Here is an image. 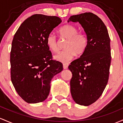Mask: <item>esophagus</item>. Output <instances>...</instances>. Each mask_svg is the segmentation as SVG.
<instances>
[{
  "label": "esophagus",
  "mask_w": 123,
  "mask_h": 123,
  "mask_svg": "<svg viewBox=\"0 0 123 123\" xmlns=\"http://www.w3.org/2000/svg\"><path fill=\"white\" fill-rule=\"evenodd\" d=\"M63 68L64 69H67L68 68V63H63Z\"/></svg>",
  "instance_id": "34e87169"
}]
</instances>
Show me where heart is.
I'll use <instances>...</instances> for the list:
<instances>
[{
    "label": "heart",
    "instance_id": "heart-1",
    "mask_svg": "<svg viewBox=\"0 0 123 123\" xmlns=\"http://www.w3.org/2000/svg\"><path fill=\"white\" fill-rule=\"evenodd\" d=\"M60 37L67 39L65 50L61 51L54 56L57 61L67 63L72 60L75 55H82L85 52L88 45L86 35L83 32H78V29L70 24L64 25L59 29ZM48 48L53 52L58 51L57 38L53 34H50L46 39Z\"/></svg>",
    "mask_w": 123,
    "mask_h": 123
}]
</instances>
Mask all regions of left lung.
I'll use <instances>...</instances> for the list:
<instances>
[{
    "instance_id": "obj_1",
    "label": "left lung",
    "mask_w": 123,
    "mask_h": 123,
    "mask_svg": "<svg viewBox=\"0 0 123 123\" xmlns=\"http://www.w3.org/2000/svg\"><path fill=\"white\" fill-rule=\"evenodd\" d=\"M79 23L86 35L88 45L80 58L72 62L70 91L73 100L80 105L89 106L99 98L109 80L111 63L110 39L107 28L96 15L84 13L68 20Z\"/></svg>"
}]
</instances>
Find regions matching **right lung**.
<instances>
[{"label":"right lung","instance_id":"obj_1","mask_svg":"<svg viewBox=\"0 0 123 123\" xmlns=\"http://www.w3.org/2000/svg\"><path fill=\"white\" fill-rule=\"evenodd\" d=\"M62 20L56 16L34 14L21 24L12 41L11 80L26 102L37 103L48 98L50 81L63 70L60 62L52 60L48 36Z\"/></svg>","mask_w":123,"mask_h":123}]
</instances>
